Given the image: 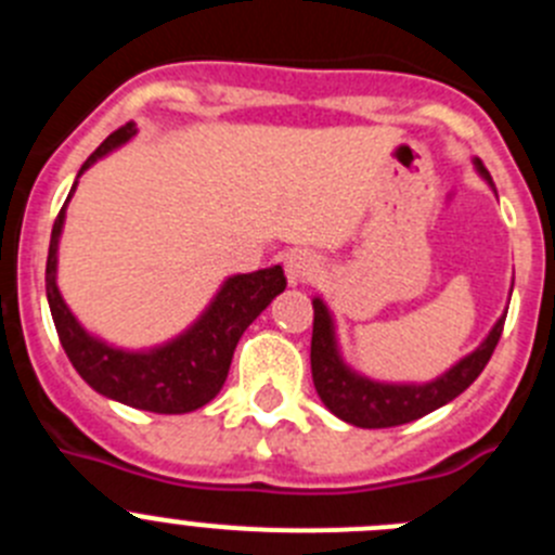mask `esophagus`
Instances as JSON below:
<instances>
[{
	"mask_svg": "<svg viewBox=\"0 0 555 555\" xmlns=\"http://www.w3.org/2000/svg\"><path fill=\"white\" fill-rule=\"evenodd\" d=\"M286 278L288 283H308L313 274L320 272V258L313 253H306V249H297V253L286 255Z\"/></svg>",
	"mask_w": 555,
	"mask_h": 555,
	"instance_id": "esophagus-1",
	"label": "esophagus"
}]
</instances>
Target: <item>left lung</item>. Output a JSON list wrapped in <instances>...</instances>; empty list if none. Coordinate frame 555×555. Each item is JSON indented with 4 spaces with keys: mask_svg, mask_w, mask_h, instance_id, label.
I'll list each match as a JSON object with an SVG mask.
<instances>
[{
    "mask_svg": "<svg viewBox=\"0 0 555 555\" xmlns=\"http://www.w3.org/2000/svg\"><path fill=\"white\" fill-rule=\"evenodd\" d=\"M478 171L492 183L487 166L475 160ZM503 322L506 317H500L498 325L489 331L483 338V345L467 358H461L453 370L444 372L442 377H436L430 384L423 386H400V384H377V380H366V377L356 375L345 366V361L338 358L336 336H333V322L327 313L325 302L313 300V333H311V375L317 395L322 397V403L345 423L356 425V428H395V425L414 423L420 416L430 414V411L442 409L444 403L455 400L464 389L475 384V377L483 372L489 364L494 347L503 333Z\"/></svg>",
    "mask_w": 555,
    "mask_h": 555,
    "instance_id": "8db88e82",
    "label": "left lung"
}]
</instances>
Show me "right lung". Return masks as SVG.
Here are the masks:
<instances>
[{
  "label": "right lung",
  "instance_id": "obj_1",
  "mask_svg": "<svg viewBox=\"0 0 555 555\" xmlns=\"http://www.w3.org/2000/svg\"><path fill=\"white\" fill-rule=\"evenodd\" d=\"M132 132H135L132 121L113 130L88 155L80 175L94 160L107 155L113 146L132 139ZM75 185H72V191H75ZM66 203H63L55 224H52V242H49L47 255V300L72 366L80 372V377L91 389L111 397V400L132 405V409L152 411V414H189V411L203 409L224 386L238 338L253 325L255 317L286 288L283 269H258V272L235 274V278L224 281L222 292L217 294V300L210 302L208 311L199 317L197 325L169 345L158 347V350H116L100 338L88 336L57 292V238H61Z\"/></svg>",
  "mask_w": 555,
  "mask_h": 555
}]
</instances>
